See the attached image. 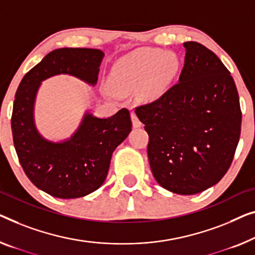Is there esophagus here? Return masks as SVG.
<instances>
[{"label":"esophagus","instance_id":"34e87169","mask_svg":"<svg viewBox=\"0 0 255 255\" xmlns=\"http://www.w3.org/2000/svg\"><path fill=\"white\" fill-rule=\"evenodd\" d=\"M131 123H132V126H134L135 128H138L142 126V123H140L137 116H136L135 113H131Z\"/></svg>","mask_w":255,"mask_h":255}]
</instances>
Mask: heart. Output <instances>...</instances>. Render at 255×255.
<instances>
[{
  "mask_svg": "<svg viewBox=\"0 0 255 255\" xmlns=\"http://www.w3.org/2000/svg\"><path fill=\"white\" fill-rule=\"evenodd\" d=\"M178 67L180 60L174 52L140 48L117 60L110 82L117 93L128 94L140 89L145 100H157L169 88Z\"/></svg>",
  "mask_w": 255,
  "mask_h": 255,
  "instance_id": "obj_1",
  "label": "heart"
}]
</instances>
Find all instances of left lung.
Here are the masks:
<instances>
[{
    "instance_id": "left-lung-1",
    "label": "left lung",
    "mask_w": 255,
    "mask_h": 255,
    "mask_svg": "<svg viewBox=\"0 0 255 255\" xmlns=\"http://www.w3.org/2000/svg\"><path fill=\"white\" fill-rule=\"evenodd\" d=\"M176 85L136 108L149 134L147 157L155 181L177 195H196L225 176L233 162L242 112L230 72L214 52L184 42Z\"/></svg>"
}]
</instances>
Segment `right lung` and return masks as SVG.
Listing matches in <instances>:
<instances>
[{
    "label": "right lung",
    "mask_w": 255,
    "mask_h": 255,
    "mask_svg": "<svg viewBox=\"0 0 255 255\" xmlns=\"http://www.w3.org/2000/svg\"><path fill=\"white\" fill-rule=\"evenodd\" d=\"M103 57L100 49H56L25 74L14 96L11 128L19 162L36 188L56 198L85 197L104 183L113 151L131 131V120L127 109L110 118L88 110L70 138L49 140L34 119L37 91L42 81L59 74L95 86Z\"/></svg>",
    "instance_id": "obj_1"
}]
</instances>
